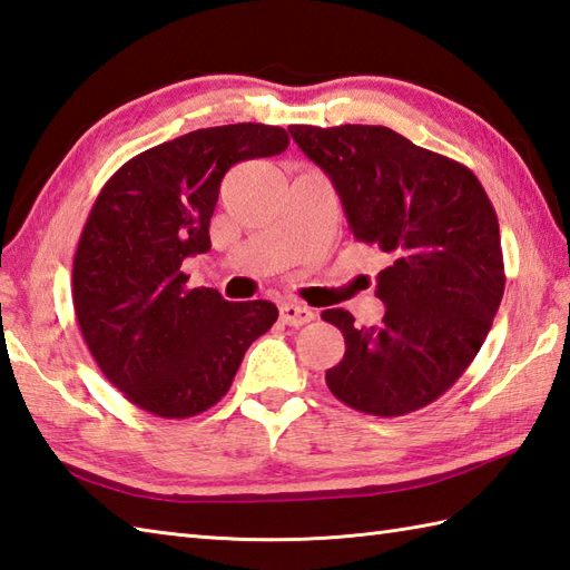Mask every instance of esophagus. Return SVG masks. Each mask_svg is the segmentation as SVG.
Instances as JSON below:
<instances>
[{"instance_id": "esophagus-1", "label": "esophagus", "mask_w": 570, "mask_h": 570, "mask_svg": "<svg viewBox=\"0 0 570 570\" xmlns=\"http://www.w3.org/2000/svg\"><path fill=\"white\" fill-rule=\"evenodd\" d=\"M281 320L289 327H302V324H307L315 320V312L309 307H302V305H293V302H285L281 305Z\"/></svg>"}]
</instances>
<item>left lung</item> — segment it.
I'll return each instance as SVG.
<instances>
[{
	"label": "left lung",
	"instance_id": "1",
	"mask_svg": "<svg viewBox=\"0 0 570 570\" xmlns=\"http://www.w3.org/2000/svg\"><path fill=\"white\" fill-rule=\"evenodd\" d=\"M289 135L327 171L354 238L391 261L379 273L386 315L374 327H354L346 309L322 312L346 344L327 386L358 413L423 409L472 364L504 295L490 196L472 169L391 127L289 125Z\"/></svg>",
	"mask_w": 570,
	"mask_h": 570
}]
</instances>
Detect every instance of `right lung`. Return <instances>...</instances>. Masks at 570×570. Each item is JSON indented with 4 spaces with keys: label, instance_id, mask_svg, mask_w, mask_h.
Masks as SVG:
<instances>
[{
    "label": "right lung",
    "instance_id": "right-lung-1",
    "mask_svg": "<svg viewBox=\"0 0 570 570\" xmlns=\"http://www.w3.org/2000/svg\"><path fill=\"white\" fill-rule=\"evenodd\" d=\"M283 127H204L149 147L112 174L73 258V309L102 374L159 417H191L226 396L243 354L273 327L268 299L226 302L189 287L184 258L212 248L220 179L285 153Z\"/></svg>",
    "mask_w": 570,
    "mask_h": 570
}]
</instances>
